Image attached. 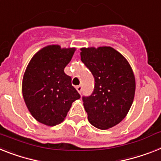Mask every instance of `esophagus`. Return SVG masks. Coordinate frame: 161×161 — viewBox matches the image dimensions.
<instances>
[{"label":"esophagus","instance_id":"esophagus-1","mask_svg":"<svg viewBox=\"0 0 161 161\" xmlns=\"http://www.w3.org/2000/svg\"><path fill=\"white\" fill-rule=\"evenodd\" d=\"M76 89H77V91L81 94V92H82V91H83V87H82L81 85H79V86H77Z\"/></svg>","mask_w":161,"mask_h":161}]
</instances>
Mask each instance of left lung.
I'll return each mask as SVG.
<instances>
[{"label":"left lung","mask_w":161,"mask_h":161,"mask_svg":"<svg viewBox=\"0 0 161 161\" xmlns=\"http://www.w3.org/2000/svg\"><path fill=\"white\" fill-rule=\"evenodd\" d=\"M81 60L95 79L92 93L83 97L88 121L99 129H108L128 114L135 94V78L129 62L110 47L82 48Z\"/></svg>","instance_id":"left-lung-1"}]
</instances>
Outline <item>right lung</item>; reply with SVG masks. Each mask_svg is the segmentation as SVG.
Masks as SVG:
<instances>
[{
  "label": "right lung",
  "mask_w": 161,
  "mask_h": 161,
  "mask_svg": "<svg viewBox=\"0 0 161 161\" xmlns=\"http://www.w3.org/2000/svg\"><path fill=\"white\" fill-rule=\"evenodd\" d=\"M75 48L61 49L48 46L30 60L23 78V97L31 114L38 122L55 126L64 119L74 101L80 95L72 86L65 66Z\"/></svg>",
  "instance_id": "obj_1"
}]
</instances>
